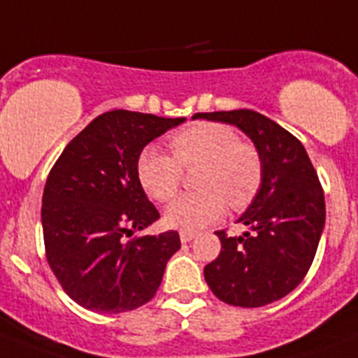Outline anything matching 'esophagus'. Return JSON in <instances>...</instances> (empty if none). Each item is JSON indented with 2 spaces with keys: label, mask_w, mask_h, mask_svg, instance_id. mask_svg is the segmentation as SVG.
<instances>
[{
  "label": "esophagus",
  "mask_w": 358,
  "mask_h": 358,
  "mask_svg": "<svg viewBox=\"0 0 358 358\" xmlns=\"http://www.w3.org/2000/svg\"><path fill=\"white\" fill-rule=\"evenodd\" d=\"M194 236L196 234H194L192 231H180V239H182V243H189Z\"/></svg>",
  "instance_id": "obj_1"
}]
</instances>
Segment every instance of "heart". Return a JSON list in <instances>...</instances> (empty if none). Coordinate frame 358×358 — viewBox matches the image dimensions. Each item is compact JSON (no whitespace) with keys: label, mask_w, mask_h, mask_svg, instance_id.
Segmentation results:
<instances>
[{"label":"heart","mask_w":358,"mask_h":358,"mask_svg":"<svg viewBox=\"0 0 358 358\" xmlns=\"http://www.w3.org/2000/svg\"><path fill=\"white\" fill-rule=\"evenodd\" d=\"M173 155L145 148L136 160V176L149 196L167 201L175 196L183 169L200 166L196 187L166 209L167 225L198 231L216 222L227 207L243 210L252 203L263 183V160L256 145L239 138L234 127L220 122H198L169 141Z\"/></svg>","instance_id":"1"}]
</instances>
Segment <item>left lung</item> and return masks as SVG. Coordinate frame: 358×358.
Segmentation results:
<instances>
[{
    "label": "left lung",
    "mask_w": 358,
    "mask_h": 358,
    "mask_svg": "<svg viewBox=\"0 0 358 358\" xmlns=\"http://www.w3.org/2000/svg\"><path fill=\"white\" fill-rule=\"evenodd\" d=\"M194 119L238 126L263 160V183L238 222L250 231H216L222 252L205 266L217 299L257 308L290 294L308 273L324 229V191L308 153L290 131L252 110L196 113Z\"/></svg>",
    "instance_id": "left-lung-1"
}]
</instances>
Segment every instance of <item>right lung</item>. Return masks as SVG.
I'll return each mask as SVG.
<instances>
[{
  "mask_svg": "<svg viewBox=\"0 0 358 358\" xmlns=\"http://www.w3.org/2000/svg\"><path fill=\"white\" fill-rule=\"evenodd\" d=\"M183 120L106 111L50 169L41 207L46 261L83 308L122 313L157 294L180 236L133 238L160 217L138 182L136 160L149 142Z\"/></svg>",
  "mask_w": 358,
  "mask_h": 358,
  "instance_id": "right-lung-1",
  "label": "right lung"
}]
</instances>
